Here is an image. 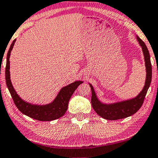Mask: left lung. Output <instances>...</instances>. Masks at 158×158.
I'll return each mask as SVG.
<instances>
[{
    "label": "left lung",
    "instance_id": "left-lung-1",
    "mask_svg": "<svg viewBox=\"0 0 158 158\" xmlns=\"http://www.w3.org/2000/svg\"><path fill=\"white\" fill-rule=\"evenodd\" d=\"M136 39L141 46L143 53L146 77L143 88L136 97L131 99L125 100V101L113 102V103H104L99 101L94 86L89 84L91 89L92 107L96 113L102 118L108 120H117L126 118L136 113L142 106L147 91L151 83L152 66L149 51L146 44L138 36H136Z\"/></svg>",
    "mask_w": 158,
    "mask_h": 158
}]
</instances>
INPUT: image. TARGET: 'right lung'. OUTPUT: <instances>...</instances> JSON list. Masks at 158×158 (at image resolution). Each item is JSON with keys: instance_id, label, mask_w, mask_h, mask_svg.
<instances>
[{"instance_id": "obj_1", "label": "right lung", "mask_w": 158, "mask_h": 158, "mask_svg": "<svg viewBox=\"0 0 158 158\" xmlns=\"http://www.w3.org/2000/svg\"><path fill=\"white\" fill-rule=\"evenodd\" d=\"M15 41L16 39L12 41L7 52L6 67V84L15 106L22 114L39 121H52L63 116L68 107L70 98L77 87L83 83V81H75L73 83L62 87L57 94L56 98L48 104L36 105L24 101L19 96L15 90L12 84L10 74V57Z\"/></svg>"}]
</instances>
